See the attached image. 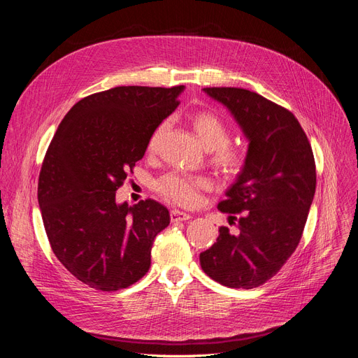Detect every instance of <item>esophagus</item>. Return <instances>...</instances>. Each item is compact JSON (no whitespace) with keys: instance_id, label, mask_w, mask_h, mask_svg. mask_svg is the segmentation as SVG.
<instances>
[{"instance_id":"esophagus-1","label":"esophagus","mask_w":358,"mask_h":358,"mask_svg":"<svg viewBox=\"0 0 358 358\" xmlns=\"http://www.w3.org/2000/svg\"><path fill=\"white\" fill-rule=\"evenodd\" d=\"M170 218L173 222H182V221L191 220V215L185 213V212H180V210H171Z\"/></svg>"}]
</instances>
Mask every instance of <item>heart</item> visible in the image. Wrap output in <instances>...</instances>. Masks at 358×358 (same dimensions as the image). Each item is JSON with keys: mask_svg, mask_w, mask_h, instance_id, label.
<instances>
[{"mask_svg": "<svg viewBox=\"0 0 358 358\" xmlns=\"http://www.w3.org/2000/svg\"><path fill=\"white\" fill-rule=\"evenodd\" d=\"M194 129L200 142L213 150V162L225 170H237L245 164V154L242 150L230 148L231 131L224 119L215 112L201 110L192 117ZM167 122L159 124L149 140V149H154L158 138L164 133ZM209 180L204 176H191L185 173L170 171L157 180V189L162 197L182 206H192L200 199V191L209 188Z\"/></svg>", "mask_w": 358, "mask_h": 358, "instance_id": "1", "label": "heart"}]
</instances>
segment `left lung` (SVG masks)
<instances>
[{"label":"left lung","mask_w":358,"mask_h":358,"mask_svg":"<svg viewBox=\"0 0 358 358\" xmlns=\"http://www.w3.org/2000/svg\"><path fill=\"white\" fill-rule=\"evenodd\" d=\"M241 125L249 148L237 180L218 204L239 234L221 227L200 254L203 272L230 288L251 289L273 278L296 251L315 194L309 140L285 107L243 88H204Z\"/></svg>","instance_id":"obj_1"}]
</instances>
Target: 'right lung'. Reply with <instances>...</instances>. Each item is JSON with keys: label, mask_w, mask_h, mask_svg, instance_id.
Segmentation results:
<instances>
[{"label": "right lung", "mask_w": 358, "mask_h": 358, "mask_svg": "<svg viewBox=\"0 0 358 358\" xmlns=\"http://www.w3.org/2000/svg\"><path fill=\"white\" fill-rule=\"evenodd\" d=\"M182 91L183 85L116 86L85 96L48 148L37 191L43 224L61 264L91 288H127L150 267L155 236L170 224L167 208L115 197Z\"/></svg>", "instance_id": "add662e5"}]
</instances>
